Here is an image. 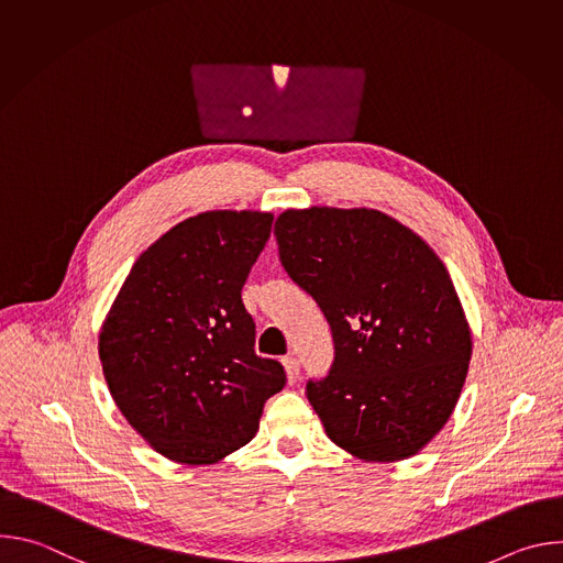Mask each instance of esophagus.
Wrapping results in <instances>:
<instances>
[{
    "mask_svg": "<svg viewBox=\"0 0 563 563\" xmlns=\"http://www.w3.org/2000/svg\"><path fill=\"white\" fill-rule=\"evenodd\" d=\"M283 365H285V372H287L289 383L294 385V383L298 380V374H300V363H298V358H294V356H285V358H283Z\"/></svg>",
    "mask_w": 563,
    "mask_h": 563,
    "instance_id": "34e87169",
    "label": "esophagus"
}]
</instances>
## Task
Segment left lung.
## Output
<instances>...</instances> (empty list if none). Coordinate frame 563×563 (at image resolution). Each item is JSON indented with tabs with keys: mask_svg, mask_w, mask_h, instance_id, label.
<instances>
[{
	"mask_svg": "<svg viewBox=\"0 0 563 563\" xmlns=\"http://www.w3.org/2000/svg\"><path fill=\"white\" fill-rule=\"evenodd\" d=\"M274 235L285 272L332 328L330 374L307 383L328 437L374 463L417 454L450 419L472 356L445 265L412 229L365 207L287 209Z\"/></svg>",
	"mask_w": 563,
	"mask_h": 563,
	"instance_id": "obj_1",
	"label": "left lung"
}]
</instances>
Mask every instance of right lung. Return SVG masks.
I'll return each instance as SVG.
<instances>
[{
    "instance_id": "add662e5",
    "label": "right lung",
    "mask_w": 563,
    "mask_h": 563,
    "mask_svg": "<svg viewBox=\"0 0 563 563\" xmlns=\"http://www.w3.org/2000/svg\"><path fill=\"white\" fill-rule=\"evenodd\" d=\"M272 213L205 211L172 227L135 261L100 330L115 406L163 456L218 463L247 445L285 369L254 352L240 291Z\"/></svg>"
}]
</instances>
